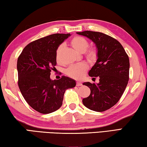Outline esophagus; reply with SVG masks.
I'll list each match as a JSON object with an SVG mask.
<instances>
[{"label": "esophagus", "instance_id": "1", "mask_svg": "<svg viewBox=\"0 0 147 147\" xmlns=\"http://www.w3.org/2000/svg\"><path fill=\"white\" fill-rule=\"evenodd\" d=\"M82 84L81 82H76V86H81Z\"/></svg>", "mask_w": 147, "mask_h": 147}]
</instances>
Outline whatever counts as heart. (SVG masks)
Segmentation results:
<instances>
[{
	"label": "heart",
	"mask_w": 147,
	"mask_h": 147,
	"mask_svg": "<svg viewBox=\"0 0 147 147\" xmlns=\"http://www.w3.org/2000/svg\"><path fill=\"white\" fill-rule=\"evenodd\" d=\"M71 45L77 51L84 53L87 60L90 63H94L98 59V51L94 47H89L88 40L82 36H74L71 39ZM64 49L63 44L58 47L56 51V59L58 63L61 62V53ZM88 70V65L86 63L72 65L66 69L65 73L68 76L76 80L82 78Z\"/></svg>",
	"instance_id": "1"
}]
</instances>
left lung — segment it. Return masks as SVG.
Here are the masks:
<instances>
[{"label":"left lung","instance_id":"1","mask_svg":"<svg viewBox=\"0 0 147 147\" xmlns=\"http://www.w3.org/2000/svg\"><path fill=\"white\" fill-rule=\"evenodd\" d=\"M91 39L97 47L98 59L89 72V75L99 83L84 82L91 93L82 100L84 105L91 110L101 112L118 102L127 86L130 61L123 47L117 39L98 32H77Z\"/></svg>","mask_w":147,"mask_h":147}]
</instances>
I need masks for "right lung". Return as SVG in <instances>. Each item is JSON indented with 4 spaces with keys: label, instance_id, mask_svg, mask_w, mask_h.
I'll return each mask as SVG.
<instances>
[{
    "label": "right lung",
    "instance_id": "obj_1",
    "mask_svg": "<svg viewBox=\"0 0 147 147\" xmlns=\"http://www.w3.org/2000/svg\"><path fill=\"white\" fill-rule=\"evenodd\" d=\"M70 36L54 34L32 41L24 47L17 59L20 91L26 102L41 113L58 109L65 92L76 86L75 81L67 76L54 80L50 78L56 65V49Z\"/></svg>",
    "mask_w": 147,
    "mask_h": 147
}]
</instances>
